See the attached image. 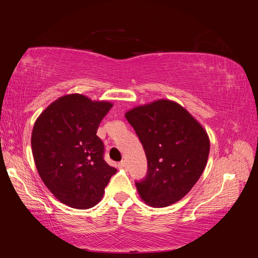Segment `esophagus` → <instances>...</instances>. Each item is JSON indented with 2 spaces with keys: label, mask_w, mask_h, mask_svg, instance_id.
Here are the masks:
<instances>
[{
  "label": "esophagus",
  "mask_w": 258,
  "mask_h": 258,
  "mask_svg": "<svg viewBox=\"0 0 258 258\" xmlns=\"http://www.w3.org/2000/svg\"><path fill=\"white\" fill-rule=\"evenodd\" d=\"M118 168H119V169H122V170H127V169H128V165H127V162L124 161V160L120 161V162L118 163Z\"/></svg>",
  "instance_id": "1"
}]
</instances>
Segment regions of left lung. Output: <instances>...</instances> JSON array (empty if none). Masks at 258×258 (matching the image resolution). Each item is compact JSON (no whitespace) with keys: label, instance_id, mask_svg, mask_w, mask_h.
Returning a JSON list of instances; mask_svg holds the SVG:
<instances>
[{"label":"left lung","instance_id":"left-lung-1","mask_svg":"<svg viewBox=\"0 0 258 258\" xmlns=\"http://www.w3.org/2000/svg\"><path fill=\"white\" fill-rule=\"evenodd\" d=\"M141 141L147 175L136 186L146 205L165 208L190 191L207 166L210 139L195 117L168 99L139 105L124 114Z\"/></svg>","mask_w":258,"mask_h":258}]
</instances>
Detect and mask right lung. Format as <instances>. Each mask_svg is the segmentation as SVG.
<instances>
[{"label":"right lung","instance_id":"obj_1","mask_svg":"<svg viewBox=\"0 0 258 258\" xmlns=\"http://www.w3.org/2000/svg\"><path fill=\"white\" fill-rule=\"evenodd\" d=\"M112 106L71 93L53 101L35 120L31 146L37 172L62 204L81 210L95 207L116 173L103 159L104 145L97 136Z\"/></svg>","mask_w":258,"mask_h":258}]
</instances>
